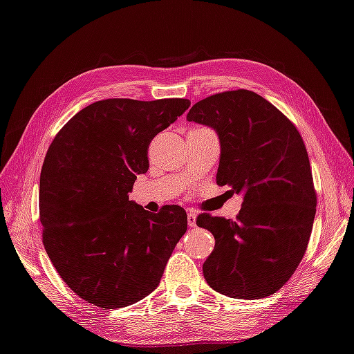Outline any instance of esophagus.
Masks as SVG:
<instances>
[{"instance_id": "esophagus-1", "label": "esophagus", "mask_w": 354, "mask_h": 354, "mask_svg": "<svg viewBox=\"0 0 354 354\" xmlns=\"http://www.w3.org/2000/svg\"><path fill=\"white\" fill-rule=\"evenodd\" d=\"M196 218H197V214L194 211H188V225L189 226H196Z\"/></svg>"}]
</instances>
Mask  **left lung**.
Returning a JSON list of instances; mask_svg holds the SVG:
<instances>
[{
    "label": "left lung",
    "instance_id": "8db88e82",
    "mask_svg": "<svg viewBox=\"0 0 354 354\" xmlns=\"http://www.w3.org/2000/svg\"><path fill=\"white\" fill-rule=\"evenodd\" d=\"M186 118L217 131V185L243 194L236 220L197 216V225L216 239L203 263L205 281L234 299L274 295L301 263L316 216L302 136L274 104L246 89L200 100Z\"/></svg>",
    "mask_w": 354,
    "mask_h": 354
}]
</instances>
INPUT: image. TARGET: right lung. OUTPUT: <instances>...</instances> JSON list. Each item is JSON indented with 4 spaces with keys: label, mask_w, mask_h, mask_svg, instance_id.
Here are the masks:
<instances>
[{
    "label": "right lung",
    "mask_w": 354,
    "mask_h": 354,
    "mask_svg": "<svg viewBox=\"0 0 354 354\" xmlns=\"http://www.w3.org/2000/svg\"><path fill=\"white\" fill-rule=\"evenodd\" d=\"M189 104L186 98L102 100L52 140L39 176L43 245L86 302L122 308L158 286L188 216L178 205L151 214L128 194L149 168L151 140Z\"/></svg>",
    "instance_id": "add662e5"
}]
</instances>
